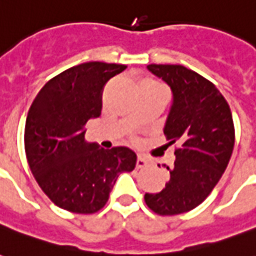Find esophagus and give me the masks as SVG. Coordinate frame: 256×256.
Segmentation results:
<instances>
[{"mask_svg":"<svg viewBox=\"0 0 256 256\" xmlns=\"http://www.w3.org/2000/svg\"><path fill=\"white\" fill-rule=\"evenodd\" d=\"M146 166H148L146 159H144L142 156H138V158H137V162H136V167H137V168H144V167Z\"/></svg>","mask_w":256,"mask_h":256,"instance_id":"1","label":"esophagus"}]
</instances>
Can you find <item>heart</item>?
I'll return each instance as SVG.
<instances>
[{"instance_id": "1", "label": "heart", "mask_w": 256, "mask_h": 256, "mask_svg": "<svg viewBox=\"0 0 256 256\" xmlns=\"http://www.w3.org/2000/svg\"><path fill=\"white\" fill-rule=\"evenodd\" d=\"M141 90H166L164 86L160 84H156V82H146V84H142Z\"/></svg>"}]
</instances>
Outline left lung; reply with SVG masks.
Instances as JSON below:
<instances>
[{
  "instance_id": "obj_1",
  "label": "left lung",
  "mask_w": 256,
  "mask_h": 256,
  "mask_svg": "<svg viewBox=\"0 0 256 256\" xmlns=\"http://www.w3.org/2000/svg\"><path fill=\"white\" fill-rule=\"evenodd\" d=\"M172 88V106L164 126L176 162L166 188L145 193L158 215H177L202 204L222 177L234 146L230 106L212 82L180 64H150Z\"/></svg>"
}]
</instances>
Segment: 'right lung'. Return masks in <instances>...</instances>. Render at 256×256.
Returning a JSON list of instances; mask_svg holds the SVG:
<instances>
[{
  "label": "right lung",
  "instance_id": "obj_1",
  "mask_svg": "<svg viewBox=\"0 0 256 256\" xmlns=\"http://www.w3.org/2000/svg\"><path fill=\"white\" fill-rule=\"evenodd\" d=\"M123 70V64L102 62L74 66L48 80L28 110L27 162L40 188L60 208L100 211L119 174L136 167L137 156L128 148L84 142L86 123L101 115L104 86Z\"/></svg>",
  "mask_w": 256,
  "mask_h": 256
}]
</instances>
